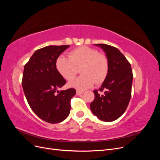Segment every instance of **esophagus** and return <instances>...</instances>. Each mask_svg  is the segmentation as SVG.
I'll list each match as a JSON object with an SVG mask.
<instances>
[{"label": "esophagus", "mask_w": 160, "mask_h": 160, "mask_svg": "<svg viewBox=\"0 0 160 160\" xmlns=\"http://www.w3.org/2000/svg\"><path fill=\"white\" fill-rule=\"evenodd\" d=\"M84 93V92L83 91H79V90H77L76 91V94L77 95H82Z\"/></svg>", "instance_id": "obj_1"}]
</instances>
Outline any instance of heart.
I'll use <instances>...</instances> for the list:
<instances>
[{
    "label": "heart",
    "instance_id": "b5f03b06",
    "mask_svg": "<svg viewBox=\"0 0 160 160\" xmlns=\"http://www.w3.org/2000/svg\"><path fill=\"white\" fill-rule=\"evenodd\" d=\"M55 66L62 78L68 81L75 79L77 69L80 68L82 75L70 83L69 86L81 91L91 88L95 83H103L109 71L106 57L88 47H81L71 51L69 58L63 56L58 57Z\"/></svg>",
    "mask_w": 160,
    "mask_h": 160
}]
</instances>
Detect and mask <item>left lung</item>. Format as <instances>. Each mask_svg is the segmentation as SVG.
Instances as JSON below:
<instances>
[{
    "label": "left lung",
    "instance_id": "obj_1",
    "mask_svg": "<svg viewBox=\"0 0 160 160\" xmlns=\"http://www.w3.org/2000/svg\"><path fill=\"white\" fill-rule=\"evenodd\" d=\"M105 52L109 63L106 79L100 87V95L95 90V99L90 108L97 118L107 122H113L126 110L132 94L133 73L132 67L125 57L114 47L105 44H94Z\"/></svg>",
    "mask_w": 160,
    "mask_h": 160
}]
</instances>
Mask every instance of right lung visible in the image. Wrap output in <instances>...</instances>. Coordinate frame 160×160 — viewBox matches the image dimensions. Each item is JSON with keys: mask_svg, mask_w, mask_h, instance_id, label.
<instances>
[{"mask_svg": "<svg viewBox=\"0 0 160 160\" xmlns=\"http://www.w3.org/2000/svg\"><path fill=\"white\" fill-rule=\"evenodd\" d=\"M69 45L47 46L37 50L24 67L22 86L27 102L38 118L57 123L68 117L76 91H59L66 81L56 69V61ZM58 92V94L56 93Z\"/></svg>", "mask_w": 160, "mask_h": 160, "instance_id": "1", "label": "right lung"}]
</instances>
